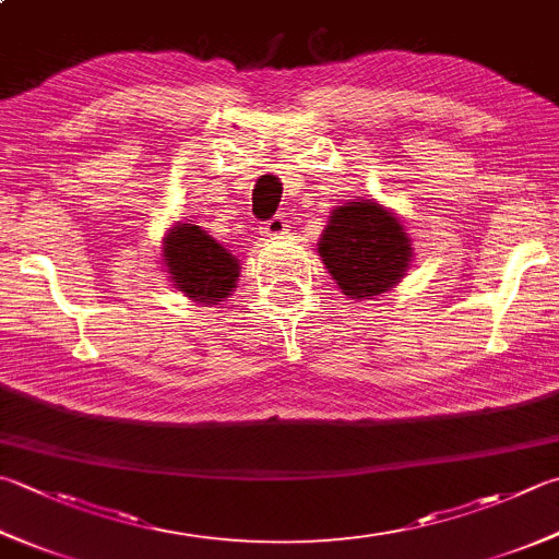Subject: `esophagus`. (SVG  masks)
I'll list each match as a JSON object with an SVG mask.
<instances>
[{
    "label": "esophagus",
    "instance_id": "obj_1",
    "mask_svg": "<svg viewBox=\"0 0 559 559\" xmlns=\"http://www.w3.org/2000/svg\"><path fill=\"white\" fill-rule=\"evenodd\" d=\"M262 234L270 236V238H277V236H284L287 234V218H284L282 214L272 216L265 226H262Z\"/></svg>",
    "mask_w": 559,
    "mask_h": 559
}]
</instances>
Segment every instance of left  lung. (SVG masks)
I'll use <instances>...</instances> for the list:
<instances>
[{"label": "left lung", "instance_id": "8db88e82", "mask_svg": "<svg viewBox=\"0 0 559 559\" xmlns=\"http://www.w3.org/2000/svg\"><path fill=\"white\" fill-rule=\"evenodd\" d=\"M319 255L347 299H374L404 280L414 248L389 209L357 199L333 209Z\"/></svg>", "mask_w": 559, "mask_h": 559}]
</instances>
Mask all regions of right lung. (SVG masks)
<instances>
[{"mask_svg":"<svg viewBox=\"0 0 559 559\" xmlns=\"http://www.w3.org/2000/svg\"><path fill=\"white\" fill-rule=\"evenodd\" d=\"M163 265L175 289L197 304L224 301L240 277V262L194 224H175L163 240Z\"/></svg>","mask_w":559,"mask_h":559,"instance_id":"obj_1","label":"right lung"}]
</instances>
